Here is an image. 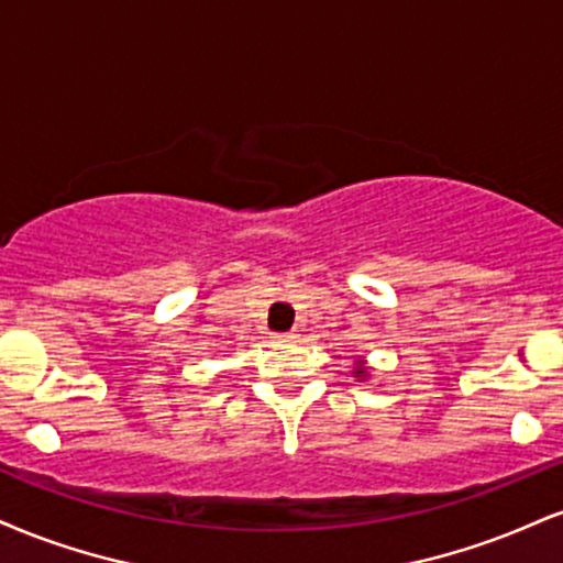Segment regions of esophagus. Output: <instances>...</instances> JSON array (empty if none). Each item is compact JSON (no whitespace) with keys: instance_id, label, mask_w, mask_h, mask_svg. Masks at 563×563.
Returning a JSON list of instances; mask_svg holds the SVG:
<instances>
[{"instance_id":"1","label":"esophagus","mask_w":563,"mask_h":563,"mask_svg":"<svg viewBox=\"0 0 563 563\" xmlns=\"http://www.w3.org/2000/svg\"><path fill=\"white\" fill-rule=\"evenodd\" d=\"M273 338L277 343H294L296 338H299V333H296V330H290V333H275Z\"/></svg>"}]
</instances>
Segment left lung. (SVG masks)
<instances>
[{"label": "left lung", "mask_w": 563, "mask_h": 563, "mask_svg": "<svg viewBox=\"0 0 563 563\" xmlns=\"http://www.w3.org/2000/svg\"><path fill=\"white\" fill-rule=\"evenodd\" d=\"M351 377H356L358 383L369 380V369H367V358L364 356H356V364H354V372H351Z\"/></svg>", "instance_id": "1"}]
</instances>
